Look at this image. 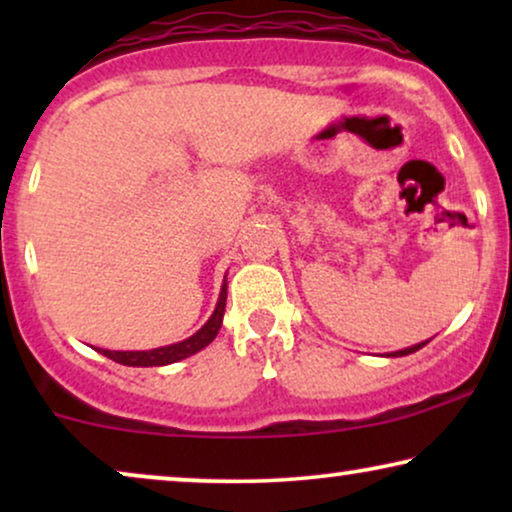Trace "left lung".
I'll return each mask as SVG.
<instances>
[{
    "instance_id": "8db88e82",
    "label": "left lung",
    "mask_w": 512,
    "mask_h": 512,
    "mask_svg": "<svg viewBox=\"0 0 512 512\" xmlns=\"http://www.w3.org/2000/svg\"><path fill=\"white\" fill-rule=\"evenodd\" d=\"M429 342V340H426ZM426 342H419V345H415V347H408V349H401V352H394V354H389V356H405V354H412V352H417V349H422Z\"/></svg>"
}]
</instances>
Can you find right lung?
Wrapping results in <instances>:
<instances>
[{"label":"right lung","mask_w":512,"mask_h":512,"mask_svg":"<svg viewBox=\"0 0 512 512\" xmlns=\"http://www.w3.org/2000/svg\"><path fill=\"white\" fill-rule=\"evenodd\" d=\"M226 289H228L226 279H223L221 296H219V303H216L214 314L209 317L207 324L202 326L198 333L191 335L188 340L177 342V345H170V347L149 349V352H109V349H100V354H104L107 359L116 361V363H123V366L146 368V366H167V363L181 361V359H186V356L200 352V349H205L209 342L216 338V333H219L221 321H223V310H226Z\"/></svg>","instance_id":"add662e5"}]
</instances>
